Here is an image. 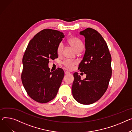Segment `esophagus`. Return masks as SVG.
<instances>
[{
	"label": "esophagus",
	"mask_w": 132,
	"mask_h": 132,
	"mask_svg": "<svg viewBox=\"0 0 132 132\" xmlns=\"http://www.w3.org/2000/svg\"><path fill=\"white\" fill-rule=\"evenodd\" d=\"M69 74H70V73H69V72H68V71H65V74H66V75Z\"/></svg>",
	"instance_id": "1"
}]
</instances>
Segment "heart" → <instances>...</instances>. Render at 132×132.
<instances>
[{
	"mask_svg": "<svg viewBox=\"0 0 132 132\" xmlns=\"http://www.w3.org/2000/svg\"><path fill=\"white\" fill-rule=\"evenodd\" d=\"M68 42L76 52H80L83 48V44L82 42L77 38L72 37L68 40ZM63 50V44L60 43L57 48V53L60 55ZM76 64V62L70 60H65L64 61L63 65L68 69H72L74 66Z\"/></svg>",
	"mask_w": 132,
	"mask_h": 132,
	"instance_id": "obj_1",
	"label": "heart"
}]
</instances>
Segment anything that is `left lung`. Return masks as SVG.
<instances>
[{
    "label": "left lung",
    "instance_id": "8db88e82",
    "mask_svg": "<svg viewBox=\"0 0 132 132\" xmlns=\"http://www.w3.org/2000/svg\"><path fill=\"white\" fill-rule=\"evenodd\" d=\"M85 37V52L78 69L86 75L81 80L74 73L72 91L74 98L83 104H90L99 100L108 89L111 77V57L101 35L89 28L81 31Z\"/></svg>",
    "mask_w": 132,
    "mask_h": 132
}]
</instances>
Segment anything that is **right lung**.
I'll return each mask as SVG.
<instances>
[{
	"mask_svg": "<svg viewBox=\"0 0 132 132\" xmlns=\"http://www.w3.org/2000/svg\"><path fill=\"white\" fill-rule=\"evenodd\" d=\"M64 38L63 33L44 29L30 40L24 54L22 82L25 91L33 100L47 103L55 98L64 76L58 68L50 72L49 60L58 58L57 48Z\"/></svg>",
	"mask_w": 132,
	"mask_h": 132,
	"instance_id": "1",
	"label": "right lung"
}]
</instances>
